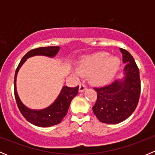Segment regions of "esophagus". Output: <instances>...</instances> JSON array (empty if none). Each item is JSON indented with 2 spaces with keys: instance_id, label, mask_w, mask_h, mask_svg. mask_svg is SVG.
I'll return each mask as SVG.
<instances>
[{
  "instance_id": "1",
  "label": "esophagus",
  "mask_w": 155,
  "mask_h": 155,
  "mask_svg": "<svg viewBox=\"0 0 155 155\" xmlns=\"http://www.w3.org/2000/svg\"><path fill=\"white\" fill-rule=\"evenodd\" d=\"M86 88H87L86 85H85L84 83H82V84H80V85H79V91L80 92H82V91H85Z\"/></svg>"
}]
</instances>
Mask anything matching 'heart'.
Wrapping results in <instances>:
<instances>
[{
	"mask_svg": "<svg viewBox=\"0 0 155 155\" xmlns=\"http://www.w3.org/2000/svg\"><path fill=\"white\" fill-rule=\"evenodd\" d=\"M107 52H97L85 57L79 64L78 71L81 75H91L92 82L101 85L109 82L118 70L120 64L118 58L108 57Z\"/></svg>",
	"mask_w": 155,
	"mask_h": 155,
	"instance_id": "heart-1",
	"label": "heart"
}]
</instances>
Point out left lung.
<instances>
[{
    "label": "left lung",
    "instance_id": "left-lung-1",
    "mask_svg": "<svg viewBox=\"0 0 155 155\" xmlns=\"http://www.w3.org/2000/svg\"><path fill=\"white\" fill-rule=\"evenodd\" d=\"M124 64V76L121 80L94 89L97 101L92 107L100 121L118 124L127 119L138 105L141 91L140 70L130 53L120 48Z\"/></svg>",
    "mask_w": 155,
    "mask_h": 155
}]
</instances>
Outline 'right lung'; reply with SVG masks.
<instances>
[{"mask_svg": "<svg viewBox=\"0 0 155 155\" xmlns=\"http://www.w3.org/2000/svg\"><path fill=\"white\" fill-rule=\"evenodd\" d=\"M60 48L58 46H48L40 47L29 51L20 61L17 67L14 78V94L17 106L24 118L32 124L42 127L54 126L61 122L63 118L68 113L69 107L72 100L78 94L79 86L70 87L64 86L58 97L50 107L42 110H33L26 107L20 101L16 91V76L19 68L25 63L27 58L35 55H45L48 57H54L58 52Z\"/></svg>", "mask_w": 155, "mask_h": 155, "instance_id": "right-lung-1", "label": "right lung"}]
</instances>
